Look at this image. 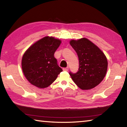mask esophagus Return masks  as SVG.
<instances>
[{
	"mask_svg": "<svg viewBox=\"0 0 127 127\" xmlns=\"http://www.w3.org/2000/svg\"><path fill=\"white\" fill-rule=\"evenodd\" d=\"M63 70H64V71H68L69 68H68V67H66V68H63Z\"/></svg>",
	"mask_w": 127,
	"mask_h": 127,
	"instance_id": "1",
	"label": "esophagus"
}]
</instances>
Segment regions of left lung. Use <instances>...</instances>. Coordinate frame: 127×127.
<instances>
[{"label":"left lung","instance_id":"obj_1","mask_svg":"<svg viewBox=\"0 0 127 127\" xmlns=\"http://www.w3.org/2000/svg\"><path fill=\"white\" fill-rule=\"evenodd\" d=\"M70 45L76 51L79 59L78 70L70 72L73 81L82 90L95 87L105 76L107 61L102 51L87 38L71 40Z\"/></svg>","mask_w":127,"mask_h":127}]
</instances>
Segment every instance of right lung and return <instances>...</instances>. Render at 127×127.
Instances as JSON below:
<instances>
[{
	"label": "right lung",
	"mask_w": 127,
	"mask_h": 127,
	"mask_svg": "<svg viewBox=\"0 0 127 127\" xmlns=\"http://www.w3.org/2000/svg\"><path fill=\"white\" fill-rule=\"evenodd\" d=\"M61 41L46 36L33 44L23 55L22 68L27 79L40 89L50 86L63 71L54 53Z\"/></svg>",
	"instance_id": "right-lung-1"
}]
</instances>
